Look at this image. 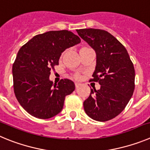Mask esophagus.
Segmentation results:
<instances>
[{
    "label": "esophagus",
    "mask_w": 150,
    "mask_h": 150,
    "mask_svg": "<svg viewBox=\"0 0 150 150\" xmlns=\"http://www.w3.org/2000/svg\"><path fill=\"white\" fill-rule=\"evenodd\" d=\"M75 87H76V88H78V87H79V86L81 85V83H78V82H75Z\"/></svg>",
    "instance_id": "1"
}]
</instances>
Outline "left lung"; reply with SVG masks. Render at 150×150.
Returning <instances> with one entry per match:
<instances>
[{"instance_id":"obj_1","label":"left lung","mask_w":150,"mask_h":150,"mask_svg":"<svg viewBox=\"0 0 150 150\" xmlns=\"http://www.w3.org/2000/svg\"><path fill=\"white\" fill-rule=\"evenodd\" d=\"M96 54L93 81H98L99 90H90L83 102L86 114L94 120H110L120 114L134 90V65L125 47L110 33L100 29L77 30Z\"/></svg>"}]
</instances>
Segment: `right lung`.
<instances>
[{"label": "right lung", "instance_id": "obj_1", "mask_svg": "<svg viewBox=\"0 0 150 150\" xmlns=\"http://www.w3.org/2000/svg\"><path fill=\"white\" fill-rule=\"evenodd\" d=\"M80 42L72 32L53 30L33 36L20 48L13 65V87L18 102L30 115L49 119L61 111L75 83L62 79L57 84L49 76L61 54Z\"/></svg>", "mask_w": 150, "mask_h": 150}]
</instances>
